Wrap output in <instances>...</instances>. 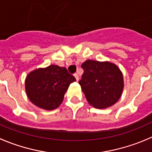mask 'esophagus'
<instances>
[{"label":"esophagus","instance_id":"34e87169","mask_svg":"<svg viewBox=\"0 0 152 152\" xmlns=\"http://www.w3.org/2000/svg\"><path fill=\"white\" fill-rule=\"evenodd\" d=\"M74 76H75V78H76V80H77V81H78V80H79V76H78V75H77V73H75V75H74Z\"/></svg>","mask_w":152,"mask_h":152}]
</instances>
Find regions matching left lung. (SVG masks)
Listing matches in <instances>:
<instances>
[{
    "mask_svg": "<svg viewBox=\"0 0 152 152\" xmlns=\"http://www.w3.org/2000/svg\"><path fill=\"white\" fill-rule=\"evenodd\" d=\"M81 67L83 74L79 84L89 104L104 109L118 102L123 92L124 79L116 65L88 60L82 63Z\"/></svg>",
    "mask_w": 152,
    "mask_h": 152,
    "instance_id": "8db88e82",
    "label": "left lung"
}]
</instances>
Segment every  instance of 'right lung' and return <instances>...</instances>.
Instances as JSON below:
<instances>
[{"label": "right lung", "mask_w": 152, "mask_h": 152, "mask_svg": "<svg viewBox=\"0 0 152 152\" xmlns=\"http://www.w3.org/2000/svg\"><path fill=\"white\" fill-rule=\"evenodd\" d=\"M76 79L65 67L50 65L32 71L25 79L29 100L41 109L52 110L63 102L69 85Z\"/></svg>", "instance_id": "1"}]
</instances>
